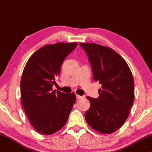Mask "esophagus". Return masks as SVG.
<instances>
[{
  "mask_svg": "<svg viewBox=\"0 0 152 152\" xmlns=\"http://www.w3.org/2000/svg\"><path fill=\"white\" fill-rule=\"evenodd\" d=\"M83 97V96H80V95H76V98L77 99H81Z\"/></svg>",
  "mask_w": 152,
  "mask_h": 152,
  "instance_id": "1",
  "label": "esophagus"
}]
</instances>
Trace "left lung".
I'll return each mask as SVG.
<instances>
[{
	"instance_id": "left-lung-1",
	"label": "left lung",
	"mask_w": 152,
	"mask_h": 152,
	"mask_svg": "<svg viewBox=\"0 0 152 152\" xmlns=\"http://www.w3.org/2000/svg\"><path fill=\"white\" fill-rule=\"evenodd\" d=\"M87 54L93 79L102 85L98 98L87 96L88 124L96 131L111 134L124 125L135 98L134 79L124 59L114 50L96 43H79Z\"/></svg>"
}]
</instances>
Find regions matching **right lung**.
Instances as JSON below:
<instances>
[{
  "label": "right lung",
  "instance_id": "add662e5",
  "mask_svg": "<svg viewBox=\"0 0 152 152\" xmlns=\"http://www.w3.org/2000/svg\"><path fill=\"white\" fill-rule=\"evenodd\" d=\"M77 43L49 44L36 51L26 62L20 83L21 99L31 125L43 135H51L66 124L76 102L74 93L53 90L64 59Z\"/></svg>",
  "mask_w": 152,
  "mask_h": 152
}]
</instances>
